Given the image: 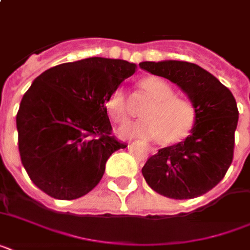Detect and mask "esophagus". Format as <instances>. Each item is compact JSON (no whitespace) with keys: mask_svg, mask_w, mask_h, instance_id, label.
Masks as SVG:
<instances>
[{"mask_svg":"<svg viewBox=\"0 0 250 250\" xmlns=\"http://www.w3.org/2000/svg\"><path fill=\"white\" fill-rule=\"evenodd\" d=\"M128 146H129V145H128ZM148 152L150 153V154H156V153H157V149H156V148H152V146H149V148H148Z\"/></svg>","mask_w":250,"mask_h":250,"instance_id":"esophagus-1","label":"esophagus"}]
</instances>
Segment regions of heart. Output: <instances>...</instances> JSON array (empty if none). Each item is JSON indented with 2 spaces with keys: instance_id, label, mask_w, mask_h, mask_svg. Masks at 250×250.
Instances as JSON below:
<instances>
[{
  "instance_id": "1",
  "label": "heart",
  "mask_w": 250,
  "mask_h": 250,
  "mask_svg": "<svg viewBox=\"0 0 250 250\" xmlns=\"http://www.w3.org/2000/svg\"><path fill=\"white\" fill-rule=\"evenodd\" d=\"M141 86L152 97L143 109L144 119L125 123L119 128L123 137H137L143 140L161 139L164 144H176L189 135L196 121L193 104L175 93L174 86L160 76H148L141 80ZM105 106L111 119L118 123L128 117L127 94L119 86L107 96Z\"/></svg>"
}]
</instances>
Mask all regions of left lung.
<instances>
[{
	"instance_id": "left-lung-1",
	"label": "left lung",
	"mask_w": 250,
	"mask_h": 250,
	"mask_svg": "<svg viewBox=\"0 0 250 250\" xmlns=\"http://www.w3.org/2000/svg\"><path fill=\"white\" fill-rule=\"evenodd\" d=\"M140 67L180 88L196 109V121L184 141L162 148L143 167L157 193L188 200L209 192L232 164L239 110L231 90L202 67L183 61L141 62Z\"/></svg>"
}]
</instances>
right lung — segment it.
<instances>
[{"mask_svg":"<svg viewBox=\"0 0 250 250\" xmlns=\"http://www.w3.org/2000/svg\"><path fill=\"white\" fill-rule=\"evenodd\" d=\"M136 64L92 57L37 76L17 114L21 165L37 188L58 200L93 189L106 161L127 145L111 135L105 101Z\"/></svg>","mask_w":250,"mask_h":250,"instance_id":"add662e5","label":"right lung"}]
</instances>
